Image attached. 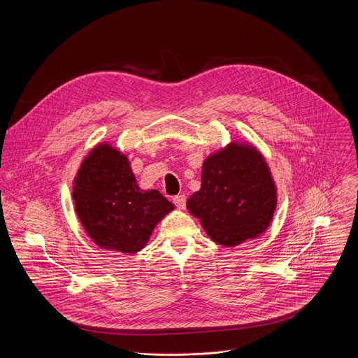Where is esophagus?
Returning <instances> with one entry per match:
<instances>
[{
    "label": "esophagus",
    "instance_id": "obj_1",
    "mask_svg": "<svg viewBox=\"0 0 358 358\" xmlns=\"http://www.w3.org/2000/svg\"><path fill=\"white\" fill-rule=\"evenodd\" d=\"M173 202H174V206H176L178 210H184V208H185V202H187V196H185L184 194L177 195V196L173 198Z\"/></svg>",
    "mask_w": 358,
    "mask_h": 358
}]
</instances>
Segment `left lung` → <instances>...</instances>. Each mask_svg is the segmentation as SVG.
<instances>
[{"label": "left lung", "instance_id": "1", "mask_svg": "<svg viewBox=\"0 0 358 358\" xmlns=\"http://www.w3.org/2000/svg\"><path fill=\"white\" fill-rule=\"evenodd\" d=\"M278 187L262 152L231 141L202 163L201 188L187 201L208 236L227 248L257 239L273 220Z\"/></svg>", "mask_w": 358, "mask_h": 358}]
</instances>
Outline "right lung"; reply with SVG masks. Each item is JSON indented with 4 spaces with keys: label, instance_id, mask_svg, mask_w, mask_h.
<instances>
[{
    "label": "right lung",
    "instance_id": "right-lung-1",
    "mask_svg": "<svg viewBox=\"0 0 358 358\" xmlns=\"http://www.w3.org/2000/svg\"><path fill=\"white\" fill-rule=\"evenodd\" d=\"M76 215L101 249L141 250L157 224L174 210L157 189H141L126 155L110 143L94 145L73 178Z\"/></svg>",
    "mask_w": 358,
    "mask_h": 358
}]
</instances>
